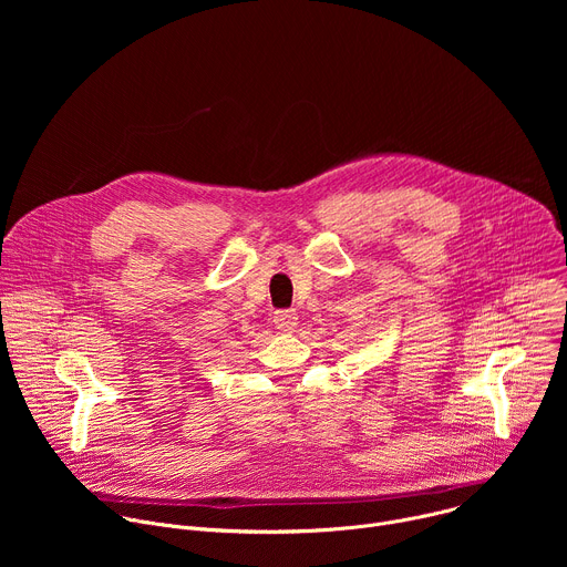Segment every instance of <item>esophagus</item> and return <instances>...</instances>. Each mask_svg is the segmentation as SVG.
<instances>
[{
  "label": "esophagus",
  "instance_id": "obj_1",
  "mask_svg": "<svg viewBox=\"0 0 567 567\" xmlns=\"http://www.w3.org/2000/svg\"><path fill=\"white\" fill-rule=\"evenodd\" d=\"M274 326L280 332H291L298 326V313L293 309H280L274 313Z\"/></svg>",
  "mask_w": 567,
  "mask_h": 567
}]
</instances>
